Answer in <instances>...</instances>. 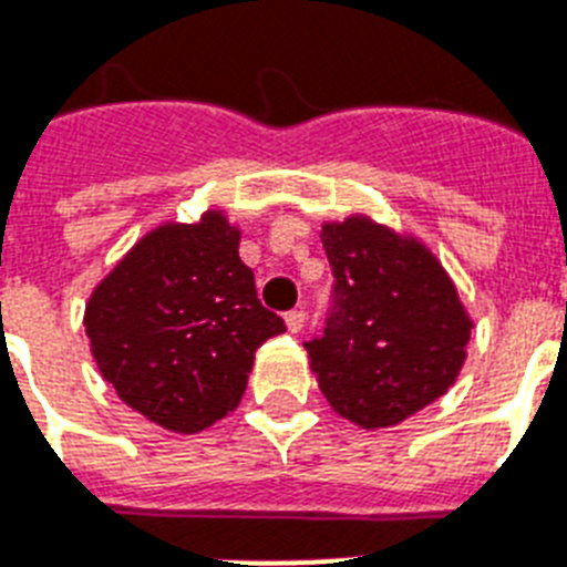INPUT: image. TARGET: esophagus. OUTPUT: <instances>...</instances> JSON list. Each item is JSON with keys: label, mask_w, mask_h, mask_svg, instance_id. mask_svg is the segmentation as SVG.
<instances>
[{"label": "esophagus", "mask_w": 567, "mask_h": 567, "mask_svg": "<svg viewBox=\"0 0 567 567\" xmlns=\"http://www.w3.org/2000/svg\"><path fill=\"white\" fill-rule=\"evenodd\" d=\"M285 326H288V331H291V334H299V331H302V326H306V311H302V308H293V311L285 313Z\"/></svg>", "instance_id": "esophagus-1"}]
</instances>
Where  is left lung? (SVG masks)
<instances>
[{"mask_svg":"<svg viewBox=\"0 0 567 567\" xmlns=\"http://www.w3.org/2000/svg\"><path fill=\"white\" fill-rule=\"evenodd\" d=\"M320 239L334 291L322 334L306 342L317 383L337 415L394 426L453 386L473 322L421 241L365 216L322 225Z\"/></svg>","mask_w":567,"mask_h":567,"instance_id":"left-lung-1","label":"left lung"}]
</instances>
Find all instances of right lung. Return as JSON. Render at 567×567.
I'll use <instances>...</instances> for the list:
<instances>
[{
  "label": "right lung",
  "mask_w": 567,
  "mask_h": 567,
  "mask_svg": "<svg viewBox=\"0 0 567 567\" xmlns=\"http://www.w3.org/2000/svg\"><path fill=\"white\" fill-rule=\"evenodd\" d=\"M83 322L117 398L187 435L239 406L256 349L285 331L218 210L144 236L94 288Z\"/></svg>",
  "instance_id": "obj_1"
}]
</instances>
